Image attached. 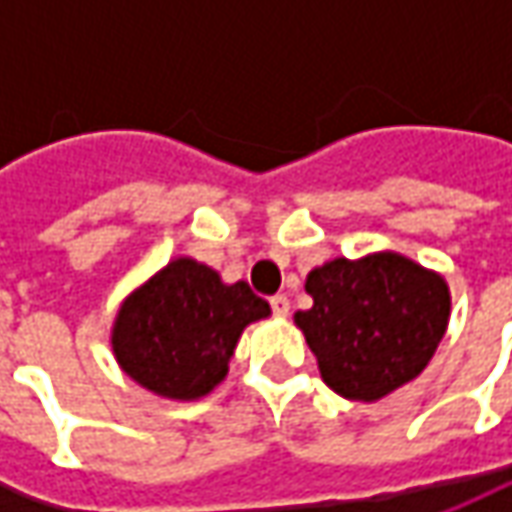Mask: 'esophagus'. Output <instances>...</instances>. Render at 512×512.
<instances>
[{
    "instance_id": "esophagus-1",
    "label": "esophagus",
    "mask_w": 512,
    "mask_h": 512,
    "mask_svg": "<svg viewBox=\"0 0 512 512\" xmlns=\"http://www.w3.org/2000/svg\"><path fill=\"white\" fill-rule=\"evenodd\" d=\"M270 307H273V313H276V316H287V313H290V302H287L285 293L270 296Z\"/></svg>"
}]
</instances>
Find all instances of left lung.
I'll use <instances>...</instances> for the list:
<instances>
[{
  "label": "left lung",
  "mask_w": 512,
  "mask_h": 512,
  "mask_svg": "<svg viewBox=\"0 0 512 512\" xmlns=\"http://www.w3.org/2000/svg\"><path fill=\"white\" fill-rule=\"evenodd\" d=\"M310 310L296 313L330 390L376 402L416 379L450 319L442 276L399 253L333 259L310 270Z\"/></svg>",
  "instance_id": "left-lung-1"
}]
</instances>
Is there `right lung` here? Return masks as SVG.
Returning <instances> with one entry per match:
<instances>
[{
	"mask_svg": "<svg viewBox=\"0 0 512 512\" xmlns=\"http://www.w3.org/2000/svg\"><path fill=\"white\" fill-rule=\"evenodd\" d=\"M270 305L247 282L176 259L130 293L113 325V353L133 382L165 399H199L227 376L236 342Z\"/></svg>",
	"mask_w": 512,
	"mask_h": 512,
	"instance_id": "add662e5",
	"label": "right lung"
}]
</instances>
